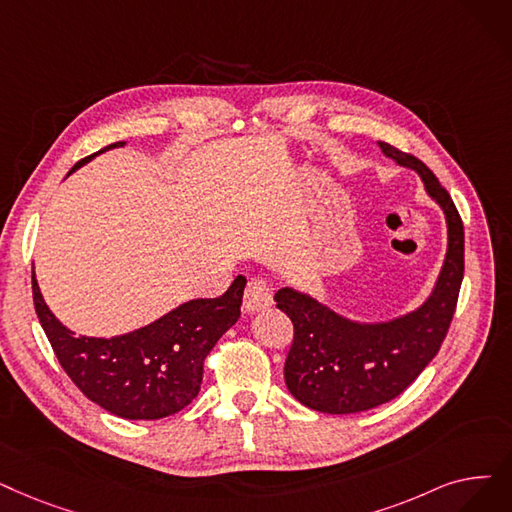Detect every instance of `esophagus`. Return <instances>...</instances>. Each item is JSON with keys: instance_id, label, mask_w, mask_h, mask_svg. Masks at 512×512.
Here are the masks:
<instances>
[{"instance_id": "esophagus-1", "label": "esophagus", "mask_w": 512, "mask_h": 512, "mask_svg": "<svg viewBox=\"0 0 512 512\" xmlns=\"http://www.w3.org/2000/svg\"><path fill=\"white\" fill-rule=\"evenodd\" d=\"M272 305V286L263 278H251L244 288V311H259Z\"/></svg>"}]
</instances>
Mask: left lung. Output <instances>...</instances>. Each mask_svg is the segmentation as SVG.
<instances>
[{
  "mask_svg": "<svg viewBox=\"0 0 512 512\" xmlns=\"http://www.w3.org/2000/svg\"><path fill=\"white\" fill-rule=\"evenodd\" d=\"M376 144L387 159L418 173L446 217L448 249L431 295L385 322L351 320L291 286L274 295L295 326L284 364L286 387L297 402L324 414L364 412L410 387L446 339L464 274V228L446 188L412 154Z\"/></svg>",
  "mask_w": 512,
  "mask_h": 512,
  "instance_id": "8db88e82",
  "label": "left lung"
}]
</instances>
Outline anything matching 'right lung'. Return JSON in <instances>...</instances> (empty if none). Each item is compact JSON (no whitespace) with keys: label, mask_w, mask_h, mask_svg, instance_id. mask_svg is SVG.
Instances as JSON below:
<instances>
[{"label":"right lung","mask_w":512,"mask_h":512,"mask_svg":"<svg viewBox=\"0 0 512 512\" xmlns=\"http://www.w3.org/2000/svg\"><path fill=\"white\" fill-rule=\"evenodd\" d=\"M115 142L98 154L121 148ZM244 276H238L217 299H192L142 328L117 337H75L43 301L33 272L37 318L56 358L71 381L94 404L127 420H157L186 408L201 391L203 362L215 343L240 318Z\"/></svg>","instance_id":"add662e5"}]
</instances>
